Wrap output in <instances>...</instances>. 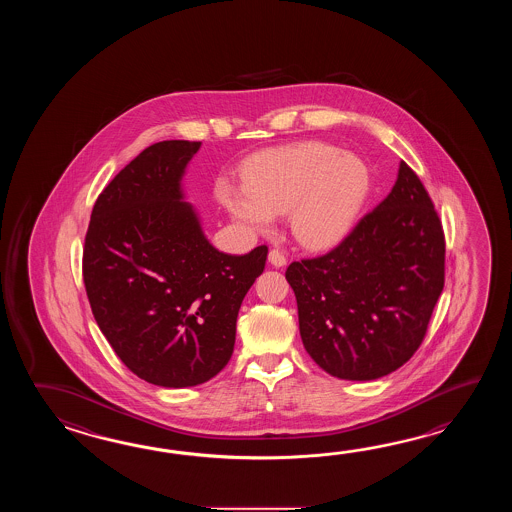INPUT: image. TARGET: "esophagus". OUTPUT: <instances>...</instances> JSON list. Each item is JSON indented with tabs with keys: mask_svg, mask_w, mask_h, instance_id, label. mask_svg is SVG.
I'll return each mask as SVG.
<instances>
[{
	"mask_svg": "<svg viewBox=\"0 0 512 512\" xmlns=\"http://www.w3.org/2000/svg\"><path fill=\"white\" fill-rule=\"evenodd\" d=\"M269 261H271L274 267H283V265L287 263V258H285L283 252L278 251V249H272V251L269 252Z\"/></svg>",
	"mask_w": 512,
	"mask_h": 512,
	"instance_id": "34e87169",
	"label": "esophagus"
}]
</instances>
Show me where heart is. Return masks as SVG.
<instances>
[{"label": "heart", "mask_w": 512, "mask_h": 512, "mask_svg": "<svg viewBox=\"0 0 512 512\" xmlns=\"http://www.w3.org/2000/svg\"><path fill=\"white\" fill-rule=\"evenodd\" d=\"M245 185H219V199L234 218L267 229L274 214L291 212L298 241L326 249L355 225L370 194V172L331 144L304 142L261 155L247 170Z\"/></svg>", "instance_id": "b5f03b06"}]
</instances>
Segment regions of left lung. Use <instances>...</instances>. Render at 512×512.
Segmentation results:
<instances>
[{
  "label": "left lung",
  "instance_id": "obj_1",
  "mask_svg": "<svg viewBox=\"0 0 512 512\" xmlns=\"http://www.w3.org/2000/svg\"><path fill=\"white\" fill-rule=\"evenodd\" d=\"M285 278L305 351L329 375L373 381L412 359L445 287V232L414 170L401 161L379 207Z\"/></svg>",
  "mask_w": 512,
  "mask_h": 512
}]
</instances>
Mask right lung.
<instances>
[{
  "label": "right lung",
  "mask_w": 512,
  "mask_h": 512,
  "mask_svg": "<svg viewBox=\"0 0 512 512\" xmlns=\"http://www.w3.org/2000/svg\"><path fill=\"white\" fill-rule=\"evenodd\" d=\"M201 142H155L95 201L82 274L91 311L128 370L186 388L227 366L241 302L267 245L232 256L208 243L181 177Z\"/></svg>",
  "instance_id": "right-lung-1"
}]
</instances>
